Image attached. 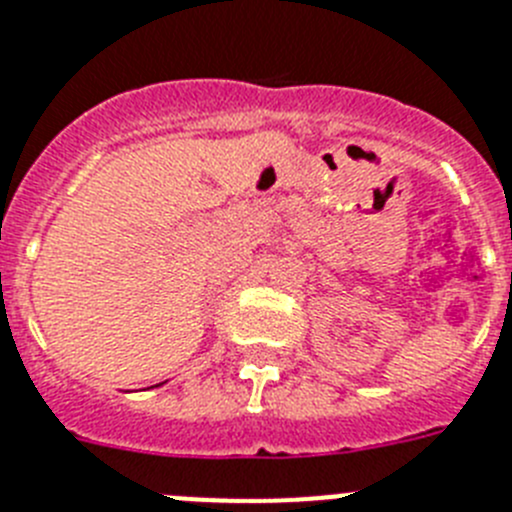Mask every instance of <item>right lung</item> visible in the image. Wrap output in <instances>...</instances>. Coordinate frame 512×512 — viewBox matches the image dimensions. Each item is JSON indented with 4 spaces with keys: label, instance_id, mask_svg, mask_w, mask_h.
Returning <instances> with one entry per match:
<instances>
[{
    "label": "right lung",
    "instance_id": "right-lung-1",
    "mask_svg": "<svg viewBox=\"0 0 512 512\" xmlns=\"http://www.w3.org/2000/svg\"><path fill=\"white\" fill-rule=\"evenodd\" d=\"M160 385H163V382H160ZM153 388H158V385H153Z\"/></svg>",
    "mask_w": 512,
    "mask_h": 512
}]
</instances>
